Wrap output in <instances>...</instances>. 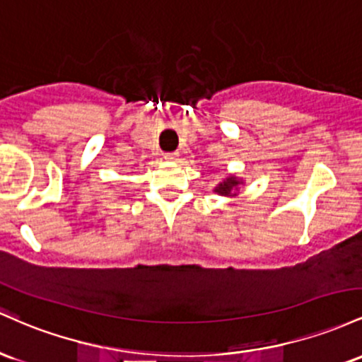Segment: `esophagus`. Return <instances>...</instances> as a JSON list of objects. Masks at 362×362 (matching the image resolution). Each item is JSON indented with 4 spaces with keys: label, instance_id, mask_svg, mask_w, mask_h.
Returning a JSON list of instances; mask_svg holds the SVG:
<instances>
[{
    "label": "esophagus",
    "instance_id": "obj_1",
    "mask_svg": "<svg viewBox=\"0 0 362 362\" xmlns=\"http://www.w3.org/2000/svg\"><path fill=\"white\" fill-rule=\"evenodd\" d=\"M177 157H180V153H177V152H169V153H164V159H165V160H176Z\"/></svg>",
    "mask_w": 362,
    "mask_h": 362
}]
</instances>
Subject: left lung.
Returning a JSON list of instances; mask_svg holds the SVG:
<instances>
[{"instance_id": "left-lung-1", "label": "left lung", "mask_w": 362, "mask_h": 362, "mask_svg": "<svg viewBox=\"0 0 362 362\" xmlns=\"http://www.w3.org/2000/svg\"><path fill=\"white\" fill-rule=\"evenodd\" d=\"M245 185V180L243 177H238L235 174H227L222 181H218L217 185L214 186V193L221 194V197H238L239 188Z\"/></svg>"}]
</instances>
